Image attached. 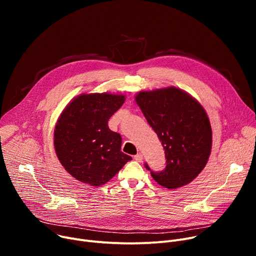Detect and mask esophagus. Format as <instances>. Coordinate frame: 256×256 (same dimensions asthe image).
Wrapping results in <instances>:
<instances>
[{
    "instance_id": "1",
    "label": "esophagus",
    "mask_w": 256,
    "mask_h": 256,
    "mask_svg": "<svg viewBox=\"0 0 256 256\" xmlns=\"http://www.w3.org/2000/svg\"><path fill=\"white\" fill-rule=\"evenodd\" d=\"M134 158H135L137 162H142V160H143V154H137L135 156H134Z\"/></svg>"
}]
</instances>
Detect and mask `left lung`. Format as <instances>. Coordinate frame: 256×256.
Returning a JSON list of instances; mask_svg holds the SVG:
<instances>
[{"instance_id": "1", "label": "left lung", "mask_w": 256, "mask_h": 256, "mask_svg": "<svg viewBox=\"0 0 256 256\" xmlns=\"http://www.w3.org/2000/svg\"><path fill=\"white\" fill-rule=\"evenodd\" d=\"M147 122L165 150L166 168L152 178L167 189L190 184L206 167L212 150V128L204 106L176 87L140 91L135 96Z\"/></svg>"}]
</instances>
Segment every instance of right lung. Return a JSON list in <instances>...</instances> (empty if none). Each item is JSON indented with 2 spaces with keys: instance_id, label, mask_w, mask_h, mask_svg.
<instances>
[{
  "instance_id": "right-lung-1",
  "label": "right lung",
  "mask_w": 256,
  "mask_h": 256,
  "mask_svg": "<svg viewBox=\"0 0 256 256\" xmlns=\"http://www.w3.org/2000/svg\"><path fill=\"white\" fill-rule=\"evenodd\" d=\"M124 100L122 94L82 93L59 116L54 130L56 154L78 182L102 186L132 160L121 152V136L108 126Z\"/></svg>"
}]
</instances>
